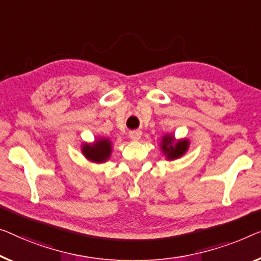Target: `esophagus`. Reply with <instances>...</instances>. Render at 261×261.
I'll use <instances>...</instances> for the list:
<instances>
[{"instance_id":"1","label":"esophagus","mask_w":261,"mask_h":261,"mask_svg":"<svg viewBox=\"0 0 261 261\" xmlns=\"http://www.w3.org/2000/svg\"><path fill=\"white\" fill-rule=\"evenodd\" d=\"M129 136L132 141H138L139 138H141L142 136V131L141 130H134V131H130L129 132Z\"/></svg>"}]
</instances>
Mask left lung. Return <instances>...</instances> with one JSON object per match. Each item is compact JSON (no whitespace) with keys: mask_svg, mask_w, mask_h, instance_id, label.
Here are the masks:
<instances>
[{"mask_svg":"<svg viewBox=\"0 0 261 261\" xmlns=\"http://www.w3.org/2000/svg\"><path fill=\"white\" fill-rule=\"evenodd\" d=\"M189 147V142L182 139L177 143H174L172 136H165L162 141V150L163 152L166 153L168 159H174L180 157V155L186 152Z\"/></svg>","mask_w":261,"mask_h":261,"instance_id":"1","label":"left lung"}]
</instances>
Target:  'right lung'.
I'll return each instance as SVG.
<instances>
[{
	"mask_svg": "<svg viewBox=\"0 0 261 261\" xmlns=\"http://www.w3.org/2000/svg\"><path fill=\"white\" fill-rule=\"evenodd\" d=\"M82 152L89 161L103 163L110 157L111 142L109 139H99L95 144H84Z\"/></svg>",
	"mask_w": 261,
	"mask_h": 261,
	"instance_id": "add662e5",
	"label": "right lung"
}]
</instances>
